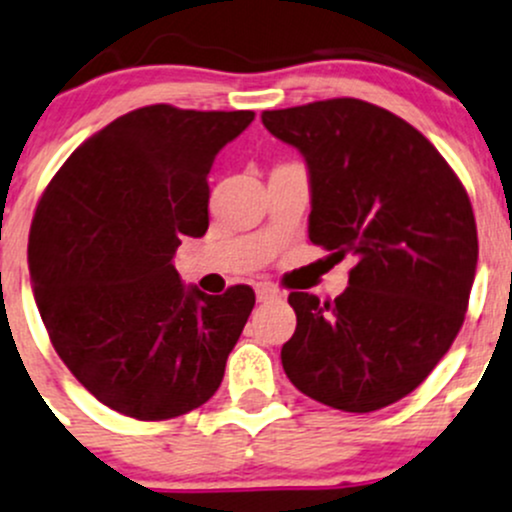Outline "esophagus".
<instances>
[{"mask_svg":"<svg viewBox=\"0 0 512 512\" xmlns=\"http://www.w3.org/2000/svg\"><path fill=\"white\" fill-rule=\"evenodd\" d=\"M255 294H257V301H274V299L282 297V292H279V289L274 287V284H270V282H260V284H257Z\"/></svg>","mask_w":512,"mask_h":512,"instance_id":"esophagus-1","label":"esophagus"}]
</instances>
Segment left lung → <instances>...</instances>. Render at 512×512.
Here are the masks:
<instances>
[{
  "instance_id": "obj_1",
  "label": "left lung",
  "mask_w": 512,
  "mask_h": 512,
  "mask_svg": "<svg viewBox=\"0 0 512 512\" xmlns=\"http://www.w3.org/2000/svg\"><path fill=\"white\" fill-rule=\"evenodd\" d=\"M262 125L306 161L309 240L355 257L333 301L289 294L284 373L333 410H383L422 385L464 324L478 262L466 188L422 132L370 102L265 110Z\"/></svg>"
}]
</instances>
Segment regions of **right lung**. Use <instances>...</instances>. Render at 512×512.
I'll use <instances>...</instances> for the list:
<instances>
[{"label":"right lung","instance_id":"1","mask_svg":"<svg viewBox=\"0 0 512 512\" xmlns=\"http://www.w3.org/2000/svg\"><path fill=\"white\" fill-rule=\"evenodd\" d=\"M255 112L149 105L80 144L29 233L39 314L78 383L110 410L159 422L208 402L247 324V284L186 287L181 238L208 230V174Z\"/></svg>","mask_w":512,"mask_h":512}]
</instances>
